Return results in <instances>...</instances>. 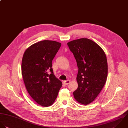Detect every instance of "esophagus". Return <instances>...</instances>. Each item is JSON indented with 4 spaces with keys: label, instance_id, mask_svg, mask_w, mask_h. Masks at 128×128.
Instances as JSON below:
<instances>
[{
    "label": "esophagus",
    "instance_id": "34e87169",
    "mask_svg": "<svg viewBox=\"0 0 128 128\" xmlns=\"http://www.w3.org/2000/svg\"><path fill=\"white\" fill-rule=\"evenodd\" d=\"M70 81L69 80H66V81H63L64 84H65V85H68V84H69L70 83Z\"/></svg>",
    "mask_w": 128,
    "mask_h": 128
}]
</instances>
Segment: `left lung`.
I'll use <instances>...</instances> for the list:
<instances>
[{
	"instance_id": "1",
	"label": "left lung",
	"mask_w": 128,
	"mask_h": 128,
	"mask_svg": "<svg viewBox=\"0 0 128 128\" xmlns=\"http://www.w3.org/2000/svg\"><path fill=\"white\" fill-rule=\"evenodd\" d=\"M77 62L78 88L74 97L84 105L92 103L103 89L108 75L105 53L93 41L87 38L74 40L67 43Z\"/></svg>"
}]
</instances>
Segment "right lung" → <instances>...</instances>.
Listing matches in <instances>:
<instances>
[{"mask_svg":"<svg viewBox=\"0 0 128 128\" xmlns=\"http://www.w3.org/2000/svg\"><path fill=\"white\" fill-rule=\"evenodd\" d=\"M61 45L57 41L43 40L29 46L22 57L21 74L26 89L32 99L43 107L52 105L62 86L52 68Z\"/></svg>","mask_w":128,"mask_h":128,"instance_id":"1","label":"right lung"}]
</instances>
